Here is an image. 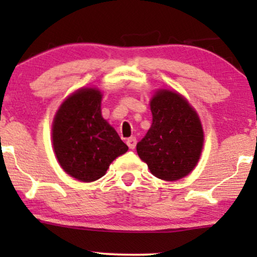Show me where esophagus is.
I'll list each match as a JSON object with an SVG mask.
<instances>
[{"label":"esophagus","instance_id":"esophagus-1","mask_svg":"<svg viewBox=\"0 0 257 257\" xmlns=\"http://www.w3.org/2000/svg\"><path fill=\"white\" fill-rule=\"evenodd\" d=\"M126 145H128L129 149H135V146H137V138L135 137H131L126 140Z\"/></svg>","mask_w":257,"mask_h":257}]
</instances>
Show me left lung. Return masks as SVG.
I'll use <instances>...</instances> for the list:
<instances>
[{
	"instance_id": "obj_1",
	"label": "left lung",
	"mask_w": 257,
	"mask_h": 257,
	"mask_svg": "<svg viewBox=\"0 0 257 257\" xmlns=\"http://www.w3.org/2000/svg\"><path fill=\"white\" fill-rule=\"evenodd\" d=\"M152 124L137 145L139 157L158 179L175 181L196 167L203 129L196 111L178 93L159 90L151 100Z\"/></svg>"
}]
</instances>
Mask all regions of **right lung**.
<instances>
[{
  "label": "right lung",
  "mask_w": 257,
  "mask_h": 257,
  "mask_svg": "<svg viewBox=\"0 0 257 257\" xmlns=\"http://www.w3.org/2000/svg\"><path fill=\"white\" fill-rule=\"evenodd\" d=\"M101 93L93 88L69 96L53 123V146L63 169L83 182L105 175L113 159L128 151L101 116Z\"/></svg>",
  "instance_id": "add662e5"
}]
</instances>
